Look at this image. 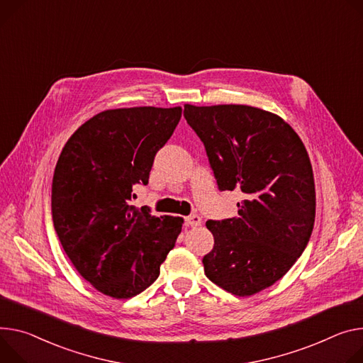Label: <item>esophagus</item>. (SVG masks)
Wrapping results in <instances>:
<instances>
[{"label":"esophagus","mask_w":363,"mask_h":363,"mask_svg":"<svg viewBox=\"0 0 363 363\" xmlns=\"http://www.w3.org/2000/svg\"><path fill=\"white\" fill-rule=\"evenodd\" d=\"M201 221H203L201 217L196 216V214H192V216L185 218V223H186L188 227H199V225H201Z\"/></svg>","instance_id":"34e87169"}]
</instances>
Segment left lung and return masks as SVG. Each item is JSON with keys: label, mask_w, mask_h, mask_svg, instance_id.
I'll list each match as a JSON object with an SVG mask.
<instances>
[{"label": "left lung", "mask_w": 363, "mask_h": 363, "mask_svg": "<svg viewBox=\"0 0 363 363\" xmlns=\"http://www.w3.org/2000/svg\"><path fill=\"white\" fill-rule=\"evenodd\" d=\"M220 191L239 189L238 217L208 220L207 278L239 296L281 279L304 252L314 227L315 188L300 136L279 116L250 106H184Z\"/></svg>", "instance_id": "1"}]
</instances>
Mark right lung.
<instances>
[{
    "instance_id": "1",
    "label": "right lung",
    "mask_w": 363,
    "mask_h": 363,
    "mask_svg": "<svg viewBox=\"0 0 363 363\" xmlns=\"http://www.w3.org/2000/svg\"><path fill=\"white\" fill-rule=\"evenodd\" d=\"M181 107L98 113L63 146L52 182V218L75 269L95 289L131 298L157 277L184 220L130 206L149 181L156 152L169 140Z\"/></svg>"
}]
</instances>
